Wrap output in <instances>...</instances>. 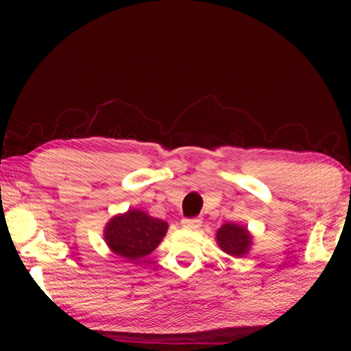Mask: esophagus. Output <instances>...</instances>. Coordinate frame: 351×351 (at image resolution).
<instances>
[{
    "mask_svg": "<svg viewBox=\"0 0 351 351\" xmlns=\"http://www.w3.org/2000/svg\"><path fill=\"white\" fill-rule=\"evenodd\" d=\"M200 223H202V219L193 217V219H184L181 221V225L182 228H187V229H197L200 226Z\"/></svg>",
    "mask_w": 351,
    "mask_h": 351,
    "instance_id": "esophagus-1",
    "label": "esophagus"
}]
</instances>
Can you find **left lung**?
<instances>
[{
	"label": "left lung",
	"instance_id": "obj_1",
	"mask_svg": "<svg viewBox=\"0 0 351 351\" xmlns=\"http://www.w3.org/2000/svg\"><path fill=\"white\" fill-rule=\"evenodd\" d=\"M219 247L230 256L241 258L250 250L252 235L245 226L235 223H225L215 234Z\"/></svg>",
	"mask_w": 351,
	"mask_h": 351
}]
</instances>
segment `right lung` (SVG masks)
Wrapping results in <instances>:
<instances>
[{"label":"right lung","mask_w":351,"mask_h":351,"mask_svg":"<svg viewBox=\"0 0 351 351\" xmlns=\"http://www.w3.org/2000/svg\"><path fill=\"white\" fill-rule=\"evenodd\" d=\"M167 228L166 221L154 219L145 211L130 210L114 215L107 223L104 240L116 255L136 261L156 249L166 235Z\"/></svg>","instance_id":"1"}]
</instances>
